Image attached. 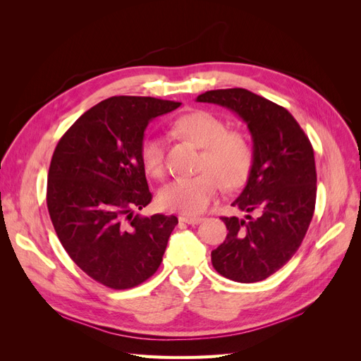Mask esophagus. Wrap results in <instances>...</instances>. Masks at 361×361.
<instances>
[{
  "instance_id": "1",
  "label": "esophagus",
  "mask_w": 361,
  "mask_h": 361,
  "mask_svg": "<svg viewBox=\"0 0 361 361\" xmlns=\"http://www.w3.org/2000/svg\"><path fill=\"white\" fill-rule=\"evenodd\" d=\"M179 221L185 223V224H190V226H194V224H199L203 221L202 216H179Z\"/></svg>"
}]
</instances>
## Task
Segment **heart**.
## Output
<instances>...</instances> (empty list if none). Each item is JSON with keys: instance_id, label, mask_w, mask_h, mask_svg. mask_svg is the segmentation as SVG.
<instances>
[{"instance_id": "b5f03b06", "label": "heart", "mask_w": 361, "mask_h": 361, "mask_svg": "<svg viewBox=\"0 0 361 361\" xmlns=\"http://www.w3.org/2000/svg\"><path fill=\"white\" fill-rule=\"evenodd\" d=\"M173 129L203 147L200 158V170L203 171L164 185L158 202L167 211L197 215L216 200L221 182L227 188H236L245 180L251 166V147L243 134L226 130L223 120L209 111L197 110L182 114L173 122ZM140 159L150 176H164V146L158 135L149 134L143 138Z\"/></svg>"}]
</instances>
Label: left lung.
Segmentation results:
<instances>
[{
  "instance_id": "left-lung-1",
  "label": "left lung",
  "mask_w": 361,
  "mask_h": 361,
  "mask_svg": "<svg viewBox=\"0 0 361 361\" xmlns=\"http://www.w3.org/2000/svg\"><path fill=\"white\" fill-rule=\"evenodd\" d=\"M197 101L236 113L253 138L248 180L232 203L247 212L245 220L221 216L228 233L211 253L212 265L233 281L265 280L297 253L310 226L316 203L312 143L286 108L245 89L211 90Z\"/></svg>"
}]
</instances>
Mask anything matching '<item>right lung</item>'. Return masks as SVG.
Instances as JSON below:
<instances>
[{
	"instance_id": "obj_1",
	"label": "right lung",
	"mask_w": 361,
	"mask_h": 361,
	"mask_svg": "<svg viewBox=\"0 0 361 361\" xmlns=\"http://www.w3.org/2000/svg\"><path fill=\"white\" fill-rule=\"evenodd\" d=\"M180 102L113 96L64 133L48 173L47 204L63 248L87 276L116 290L159 268L178 218L140 216L152 202L140 145L152 118Z\"/></svg>"
}]
</instances>
